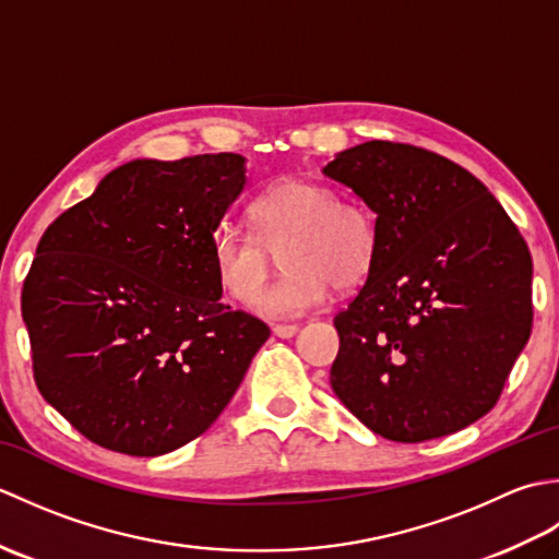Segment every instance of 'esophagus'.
<instances>
[{
  "instance_id": "esophagus-1",
  "label": "esophagus",
  "mask_w": 559,
  "mask_h": 559,
  "mask_svg": "<svg viewBox=\"0 0 559 559\" xmlns=\"http://www.w3.org/2000/svg\"><path fill=\"white\" fill-rule=\"evenodd\" d=\"M271 331H273V336H278V338H293L300 331V326L298 324H276Z\"/></svg>"
}]
</instances>
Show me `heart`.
Instances as JSON below:
<instances>
[{
  "instance_id": "heart-1",
  "label": "heart",
  "mask_w": 559,
  "mask_h": 559,
  "mask_svg": "<svg viewBox=\"0 0 559 559\" xmlns=\"http://www.w3.org/2000/svg\"><path fill=\"white\" fill-rule=\"evenodd\" d=\"M249 221L252 233L233 225L213 230L209 264L225 298L247 307L259 297L257 312L269 319L317 310L331 286H360L379 252L372 211L360 201L338 199L324 182L293 177L273 185L252 201ZM281 251L289 276L262 294L272 257Z\"/></svg>"
}]
</instances>
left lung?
I'll list each match as a JSON object with an SVG mask.
<instances>
[{"instance_id": "1", "label": "left lung", "mask_w": 559, "mask_h": 559, "mask_svg": "<svg viewBox=\"0 0 559 559\" xmlns=\"http://www.w3.org/2000/svg\"><path fill=\"white\" fill-rule=\"evenodd\" d=\"M324 175L379 230L370 276L334 317L331 386L391 442L463 430L495 406L531 336L524 237L478 177L432 151L365 141Z\"/></svg>"}]
</instances>
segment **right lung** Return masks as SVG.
<instances>
[{"instance_id": "1", "label": "right lung", "mask_w": 559, "mask_h": 559, "mask_svg": "<svg viewBox=\"0 0 559 559\" xmlns=\"http://www.w3.org/2000/svg\"><path fill=\"white\" fill-rule=\"evenodd\" d=\"M245 158L132 160L40 237L23 281L33 377L76 430L129 456L192 442L269 338L230 310L211 235L245 189Z\"/></svg>"}]
</instances>
